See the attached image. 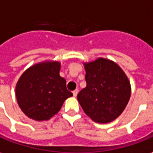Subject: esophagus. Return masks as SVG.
Here are the masks:
<instances>
[{"instance_id": "34e87169", "label": "esophagus", "mask_w": 153, "mask_h": 153, "mask_svg": "<svg viewBox=\"0 0 153 153\" xmlns=\"http://www.w3.org/2000/svg\"><path fill=\"white\" fill-rule=\"evenodd\" d=\"M72 93H73V96H74V97H76V96H77V93H78V90L76 89V90H74L72 91Z\"/></svg>"}]
</instances>
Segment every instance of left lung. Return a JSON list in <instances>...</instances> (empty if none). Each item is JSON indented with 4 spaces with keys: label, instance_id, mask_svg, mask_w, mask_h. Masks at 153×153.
<instances>
[{
    "label": "left lung",
    "instance_id": "8db88e82",
    "mask_svg": "<svg viewBox=\"0 0 153 153\" xmlns=\"http://www.w3.org/2000/svg\"><path fill=\"white\" fill-rule=\"evenodd\" d=\"M87 87L77 94L86 114L98 123L117 118L127 107L131 86L121 67L110 60L97 59L85 63Z\"/></svg>",
    "mask_w": 153,
    "mask_h": 153
}]
</instances>
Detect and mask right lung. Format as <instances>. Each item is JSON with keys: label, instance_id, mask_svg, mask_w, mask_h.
Returning a JSON list of instances; mask_svg holds the SVG:
<instances>
[{"label": "right lung", "instance_id": "obj_1", "mask_svg": "<svg viewBox=\"0 0 153 153\" xmlns=\"http://www.w3.org/2000/svg\"><path fill=\"white\" fill-rule=\"evenodd\" d=\"M58 62L30 66L21 76L16 87L19 107L30 118L46 121L58 112L64 101L72 96L66 80L60 76Z\"/></svg>", "mask_w": 153, "mask_h": 153}]
</instances>
